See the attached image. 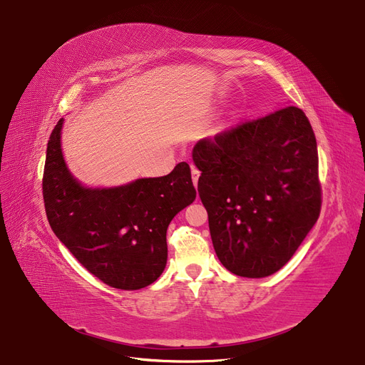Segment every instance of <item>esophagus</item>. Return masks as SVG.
<instances>
[{
	"mask_svg": "<svg viewBox=\"0 0 365 365\" xmlns=\"http://www.w3.org/2000/svg\"><path fill=\"white\" fill-rule=\"evenodd\" d=\"M200 175H201V171H200L197 167H194V165H192V182H194V185H195V186L198 185Z\"/></svg>",
	"mask_w": 365,
	"mask_h": 365,
	"instance_id": "1",
	"label": "esophagus"
}]
</instances>
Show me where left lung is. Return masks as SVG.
<instances>
[{
	"instance_id": "1",
	"label": "left lung",
	"mask_w": 365,
	"mask_h": 365,
	"mask_svg": "<svg viewBox=\"0 0 365 365\" xmlns=\"http://www.w3.org/2000/svg\"><path fill=\"white\" fill-rule=\"evenodd\" d=\"M210 235L229 272L279 271L321 212L317 139L296 106L202 139L192 149Z\"/></svg>"
}]
</instances>
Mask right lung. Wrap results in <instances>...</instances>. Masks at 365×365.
<instances>
[{"mask_svg":"<svg viewBox=\"0 0 365 365\" xmlns=\"http://www.w3.org/2000/svg\"><path fill=\"white\" fill-rule=\"evenodd\" d=\"M63 118L47 143L43 197L56 237L86 269L120 290L157 281L167 264V227L192 204L197 190L186 163L163 178L136 179L113 187L76 180L62 152Z\"/></svg>","mask_w":365,"mask_h":365,"instance_id":"obj_1","label":"right lung"}]
</instances>
